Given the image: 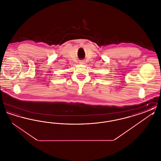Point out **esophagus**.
<instances>
[{"mask_svg": "<svg viewBox=\"0 0 161 161\" xmlns=\"http://www.w3.org/2000/svg\"><path fill=\"white\" fill-rule=\"evenodd\" d=\"M84 61L83 60H81V61H80L79 62V64H84Z\"/></svg>", "mask_w": 161, "mask_h": 161, "instance_id": "esophagus-1", "label": "esophagus"}]
</instances>
